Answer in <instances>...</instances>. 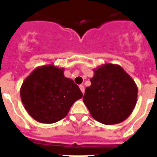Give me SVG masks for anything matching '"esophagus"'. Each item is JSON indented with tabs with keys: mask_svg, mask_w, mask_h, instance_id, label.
Instances as JSON below:
<instances>
[{
	"mask_svg": "<svg viewBox=\"0 0 157 157\" xmlns=\"http://www.w3.org/2000/svg\"><path fill=\"white\" fill-rule=\"evenodd\" d=\"M80 89H81V92H82V94H85V86H82V85H81V86H80Z\"/></svg>",
	"mask_w": 157,
	"mask_h": 157,
	"instance_id": "1",
	"label": "esophagus"
}]
</instances>
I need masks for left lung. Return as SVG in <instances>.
<instances>
[{
	"instance_id": "8db88e82",
	"label": "left lung",
	"mask_w": 157,
	"mask_h": 157,
	"mask_svg": "<svg viewBox=\"0 0 157 157\" xmlns=\"http://www.w3.org/2000/svg\"><path fill=\"white\" fill-rule=\"evenodd\" d=\"M91 86L83 101L91 116L104 124L124 121L134 109L138 87L132 77L117 64L105 63L94 69Z\"/></svg>"
}]
</instances>
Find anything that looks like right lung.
<instances>
[{
  "label": "right lung",
  "instance_id": "add662e5",
  "mask_svg": "<svg viewBox=\"0 0 157 157\" xmlns=\"http://www.w3.org/2000/svg\"><path fill=\"white\" fill-rule=\"evenodd\" d=\"M63 67L53 64L36 67L24 80L20 97L24 108L40 123L52 124L66 117L75 102L82 98L77 85L64 76Z\"/></svg>",
  "mask_w": 157,
  "mask_h": 157
}]
</instances>
